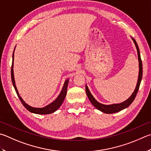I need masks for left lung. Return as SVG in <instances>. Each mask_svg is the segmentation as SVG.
I'll list each match as a JSON object with an SVG mask.
<instances>
[{"mask_svg": "<svg viewBox=\"0 0 151 151\" xmlns=\"http://www.w3.org/2000/svg\"><path fill=\"white\" fill-rule=\"evenodd\" d=\"M134 43H135V45L136 46L137 50V54H138V59H139V77H138V81L137 83V86L135 89V91L133 92L132 95L128 98L127 100L124 101V102L120 104H111V105H104V104H100L96 100H95V98L93 97L91 93H90V90H88V88L86 85V93L88 96V98L90 100V102L92 104V105L94 106L96 108L99 109L100 111L104 112V113L106 114H114L116 113V112H118L119 111L122 110V109L127 108L129 106L131 105V104L133 102V100H135V98L137 94L138 90L139 88V86H140L141 82L142 80V61L141 59V55H140V52H139V46L137 43L136 41L132 38Z\"/></svg>", "mask_w": 151, "mask_h": 151, "instance_id": "1", "label": "left lung"}]
</instances>
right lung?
Instances as JSON below:
<instances>
[{
	"mask_svg": "<svg viewBox=\"0 0 151 151\" xmlns=\"http://www.w3.org/2000/svg\"><path fill=\"white\" fill-rule=\"evenodd\" d=\"M14 53V51L13 52V55H12V67H11V78H12V83L14 87L16 94H17L19 99H20L22 104H23V106L25 107L28 111H29L30 112H32V113L37 114H49L53 113L54 111H55L57 109L59 108V107L61 106V104H63V101L65 100V96H66L67 91V86L68 83V79L65 81L63 88V89L61 90V93H60V94L59 95V96L57 97V99L55 101H53V102L51 103L50 104H49L47 106H46L45 107H43V108H35V107H32L31 106H29L28 104H26L25 102H24L22 98H21V96L18 92L17 88L16 86L14 76V71H13Z\"/></svg>",
	"mask_w": 151,
	"mask_h": 151,
	"instance_id": "right-lung-1",
	"label": "right lung"
}]
</instances>
